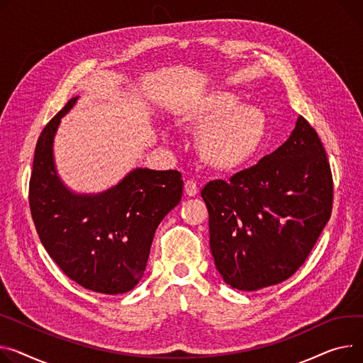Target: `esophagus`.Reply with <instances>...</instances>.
Masks as SVG:
<instances>
[{
	"label": "esophagus",
	"instance_id": "34e87169",
	"mask_svg": "<svg viewBox=\"0 0 363 363\" xmlns=\"http://www.w3.org/2000/svg\"><path fill=\"white\" fill-rule=\"evenodd\" d=\"M184 189H185V194H186L188 197H194V196L197 194V192H199L197 182H196V181H192V179H188V181L185 182Z\"/></svg>",
	"mask_w": 363,
	"mask_h": 363
}]
</instances>
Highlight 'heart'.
<instances>
[{
  "mask_svg": "<svg viewBox=\"0 0 363 363\" xmlns=\"http://www.w3.org/2000/svg\"><path fill=\"white\" fill-rule=\"evenodd\" d=\"M184 124L196 131L199 153L206 163L219 171L242 166L261 147L267 131L264 113L250 105H240L232 91H213L182 115Z\"/></svg>",
  "mask_w": 363,
  "mask_h": 363,
  "instance_id": "b5f03b06",
  "label": "heart"
}]
</instances>
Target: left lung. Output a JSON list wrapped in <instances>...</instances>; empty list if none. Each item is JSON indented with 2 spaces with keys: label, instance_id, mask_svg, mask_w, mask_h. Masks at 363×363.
Listing matches in <instances>:
<instances>
[{
  "label": "left lung",
  "instance_id": "1",
  "mask_svg": "<svg viewBox=\"0 0 363 363\" xmlns=\"http://www.w3.org/2000/svg\"><path fill=\"white\" fill-rule=\"evenodd\" d=\"M210 250L226 284L258 291L284 281L308 258L333 206L323 143L303 116L281 146L229 182H208Z\"/></svg>",
  "mask_w": 363,
  "mask_h": 363
}]
</instances>
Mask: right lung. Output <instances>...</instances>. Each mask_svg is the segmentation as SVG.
<instances>
[{"label": "right lung", "instance_id": "add662e5", "mask_svg": "<svg viewBox=\"0 0 363 363\" xmlns=\"http://www.w3.org/2000/svg\"><path fill=\"white\" fill-rule=\"evenodd\" d=\"M77 99H69L40 133L30 211L42 245L71 280L98 294H125L144 276L155 232L179 204L184 181L178 171L137 167L98 194L71 191L57 171L54 138Z\"/></svg>", "mask_w": 363, "mask_h": 363}]
</instances>
